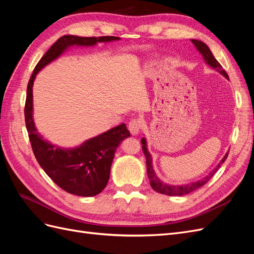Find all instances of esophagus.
<instances>
[{
	"instance_id": "1",
	"label": "esophagus",
	"mask_w": 254,
	"mask_h": 254,
	"mask_svg": "<svg viewBox=\"0 0 254 254\" xmlns=\"http://www.w3.org/2000/svg\"><path fill=\"white\" fill-rule=\"evenodd\" d=\"M142 126H143V123L140 119H133L129 122L128 129H129L130 133H131L132 135H136L140 132V130L142 129Z\"/></svg>"
}]
</instances>
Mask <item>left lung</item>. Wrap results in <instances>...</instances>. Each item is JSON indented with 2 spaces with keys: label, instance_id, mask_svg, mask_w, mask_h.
Masks as SVG:
<instances>
[{
  "label": "left lung",
  "instance_id": "left-lung-1",
  "mask_svg": "<svg viewBox=\"0 0 254 254\" xmlns=\"http://www.w3.org/2000/svg\"><path fill=\"white\" fill-rule=\"evenodd\" d=\"M190 41L193 42V44L195 45V48L197 49V51L201 54V56L203 57L205 64L209 66H211L212 68H214V70H216L217 72H219L222 76H225L227 79H229L228 74L226 73L224 68H222V66L220 65L218 61L215 59V57L213 56V54H212L211 50L209 49V47H207V45L205 43H203L202 41H199V40H196V39H191ZM141 143H142L143 152H144V155L146 157V166H147V175H148V178H149V181H150V186L153 190L158 191V193L164 194V195H167V196L187 195V194L191 193V191L198 190L199 188H201L212 178V177L215 174H216V172H217L218 168L220 167V165L225 162L227 157H228V152H227L225 157L222 158V160L218 163V165L215 167L212 172H210L209 175H206L203 179H200V180L191 182V183H188V184H182V186H173V184H168V183L163 182L156 175L155 170H153V166H152V157H151V155L147 149V143H146L145 137H142Z\"/></svg>",
  "mask_w": 254,
  "mask_h": 254
}]
</instances>
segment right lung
<instances>
[{"instance_id":"1","label":"right lung","mask_w":254,"mask_h":254,"mask_svg":"<svg viewBox=\"0 0 254 254\" xmlns=\"http://www.w3.org/2000/svg\"><path fill=\"white\" fill-rule=\"evenodd\" d=\"M120 40L119 37H79L65 35L54 43L37 64L27 84L25 124L34 155L42 170L59 188L76 196L92 197L101 193L110 178V168L115 150L121 142L130 136L125 124L84 141L74 148H64L44 140L36 128L33 112V86L37 74L56 60L68 48L93 47L98 42Z\"/></svg>"}]
</instances>
